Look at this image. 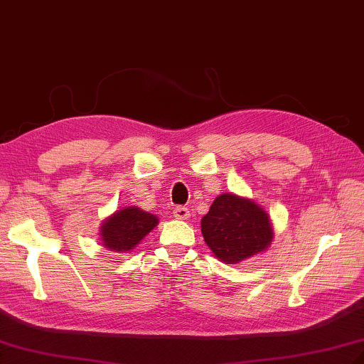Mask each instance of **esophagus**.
<instances>
[{"mask_svg": "<svg viewBox=\"0 0 364 364\" xmlns=\"http://www.w3.org/2000/svg\"><path fill=\"white\" fill-rule=\"evenodd\" d=\"M189 209L188 208H184V206H176L175 209H173V217L175 218H178V220H188L189 218Z\"/></svg>", "mask_w": 364, "mask_h": 364, "instance_id": "34e87169", "label": "esophagus"}]
</instances>
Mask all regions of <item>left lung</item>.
I'll list each match as a JSON object with an SVG mask.
<instances>
[{"label":"left lung","mask_w":364,"mask_h":364,"mask_svg":"<svg viewBox=\"0 0 364 364\" xmlns=\"http://www.w3.org/2000/svg\"><path fill=\"white\" fill-rule=\"evenodd\" d=\"M204 241L221 262L237 264L269 247L274 237L267 213L254 201L223 193L201 220Z\"/></svg>","instance_id":"obj_1"}]
</instances>
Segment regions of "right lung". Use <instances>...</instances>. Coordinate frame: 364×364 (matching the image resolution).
I'll return each instance as SVG.
<instances>
[{"instance_id":"1","label":"right lung","mask_w":364,"mask_h":364,"mask_svg":"<svg viewBox=\"0 0 364 364\" xmlns=\"http://www.w3.org/2000/svg\"><path fill=\"white\" fill-rule=\"evenodd\" d=\"M156 225L158 218L152 213L135 206L126 208L105 221L101 228L102 243L115 252H126L134 249Z\"/></svg>"}]
</instances>
